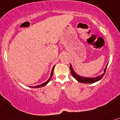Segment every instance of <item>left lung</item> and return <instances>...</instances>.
I'll return each mask as SVG.
<instances>
[{"label": "left lung", "instance_id": "obj_1", "mask_svg": "<svg viewBox=\"0 0 120 120\" xmlns=\"http://www.w3.org/2000/svg\"><path fill=\"white\" fill-rule=\"evenodd\" d=\"M107 65H106L105 69L104 70V73H103L102 75H100L99 76H98V77H81V76H79V75H77L74 70L73 69L72 66L71 65H70V71H71V74L73 77L75 78L76 80H77L79 82H82V83H94V82H95L97 81H99V80H101L102 77H103V76L105 75L106 72V68H107Z\"/></svg>", "mask_w": 120, "mask_h": 120}]
</instances>
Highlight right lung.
<instances>
[{"label": "right lung", "mask_w": 120, "mask_h": 120, "mask_svg": "<svg viewBox=\"0 0 120 120\" xmlns=\"http://www.w3.org/2000/svg\"><path fill=\"white\" fill-rule=\"evenodd\" d=\"M54 66H54V67H53V68H52V70H51V75H50V78L49 79V80H48L47 81H45V82H44V83L41 84H40V85H38V86H34V87H31V88H40V87H44V86H45V85H47V84L49 83V81H50V80H51V79L52 78V75H53V71H54Z\"/></svg>", "instance_id": "obj_1"}]
</instances>
